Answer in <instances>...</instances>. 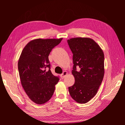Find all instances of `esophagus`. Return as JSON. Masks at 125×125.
<instances>
[{
	"instance_id": "34e87169",
	"label": "esophagus",
	"mask_w": 125,
	"mask_h": 125,
	"mask_svg": "<svg viewBox=\"0 0 125 125\" xmlns=\"http://www.w3.org/2000/svg\"><path fill=\"white\" fill-rule=\"evenodd\" d=\"M67 74H68V72L67 71H63V73L62 74H60V77H61L62 79H63Z\"/></svg>"
}]
</instances>
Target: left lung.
Instances as JSON below:
<instances>
[{"label": "left lung", "instance_id": "1", "mask_svg": "<svg viewBox=\"0 0 125 125\" xmlns=\"http://www.w3.org/2000/svg\"><path fill=\"white\" fill-rule=\"evenodd\" d=\"M73 54L74 84L68 88L71 97L77 103H86L96 95L104 74L103 50L93 39L74 37L67 41ZM79 70H76V68Z\"/></svg>", "mask_w": 125, "mask_h": 125}]
</instances>
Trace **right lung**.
I'll use <instances>...</instances> for the list:
<instances>
[{
  "label": "right lung",
  "mask_w": 125,
  "mask_h": 125,
  "mask_svg": "<svg viewBox=\"0 0 125 125\" xmlns=\"http://www.w3.org/2000/svg\"><path fill=\"white\" fill-rule=\"evenodd\" d=\"M62 38L37 39L25 45L18 63L21 84L34 103L43 104L53 95L59 78L52 74L48 56ZM48 68L46 71V69Z\"/></svg>",
  "instance_id": "right-lung-1"
}]
</instances>
